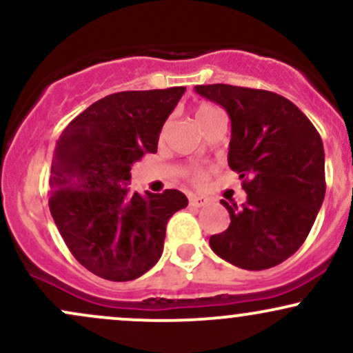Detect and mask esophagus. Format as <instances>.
Instances as JSON below:
<instances>
[{"instance_id":"34e87169","label":"esophagus","mask_w":353,"mask_h":353,"mask_svg":"<svg viewBox=\"0 0 353 353\" xmlns=\"http://www.w3.org/2000/svg\"><path fill=\"white\" fill-rule=\"evenodd\" d=\"M205 202H208V199H205V197H202V196H190L189 197V204L192 205V208H202Z\"/></svg>"}]
</instances>
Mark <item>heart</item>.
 <instances>
[{
    "label": "heart",
    "instance_id": "heart-1",
    "mask_svg": "<svg viewBox=\"0 0 353 353\" xmlns=\"http://www.w3.org/2000/svg\"><path fill=\"white\" fill-rule=\"evenodd\" d=\"M217 112H221V109L212 106V104H208V103L199 104V106L196 108L197 124L201 125L202 123H204V121H208L209 117L216 116ZM164 132H165V128L163 129V136H164ZM189 177H190V181L194 182V184L202 185V184H205V181H208L209 171H205V169H202V168H194V169H190V171H189Z\"/></svg>",
    "mask_w": 353,
    "mask_h": 353
}]
</instances>
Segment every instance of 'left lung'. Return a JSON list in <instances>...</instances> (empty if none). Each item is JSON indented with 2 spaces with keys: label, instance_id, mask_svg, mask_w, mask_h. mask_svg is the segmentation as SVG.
<instances>
[{
  "label": "left lung",
  "instance_id": "8db88e82",
  "mask_svg": "<svg viewBox=\"0 0 353 353\" xmlns=\"http://www.w3.org/2000/svg\"><path fill=\"white\" fill-rule=\"evenodd\" d=\"M196 91L228 111L229 168L247 192L242 205L221 201L230 224L210 236V249L241 269H270L297 252L323 202L322 137L301 109L275 92L230 84Z\"/></svg>",
  "mask_w": 353,
  "mask_h": 353
}]
</instances>
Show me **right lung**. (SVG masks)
I'll list each match as a JSON object with an SVG mask.
<instances>
[{
    "mask_svg": "<svg viewBox=\"0 0 353 353\" xmlns=\"http://www.w3.org/2000/svg\"><path fill=\"white\" fill-rule=\"evenodd\" d=\"M185 88L123 91L96 101L56 141L50 210L81 265L112 282L134 281L163 254L165 225L188 205L177 189L131 194V165L157 151Z\"/></svg>",
    "mask_w": 353,
    "mask_h": 353,
    "instance_id": "1",
    "label": "right lung"
}]
</instances>
